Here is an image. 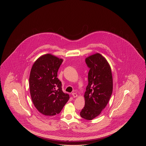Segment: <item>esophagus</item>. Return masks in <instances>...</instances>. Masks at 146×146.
<instances>
[{
  "label": "esophagus",
  "mask_w": 146,
  "mask_h": 146,
  "mask_svg": "<svg viewBox=\"0 0 146 146\" xmlns=\"http://www.w3.org/2000/svg\"><path fill=\"white\" fill-rule=\"evenodd\" d=\"M72 96H73L74 98H77L78 96V95L76 94V93H72Z\"/></svg>",
  "instance_id": "34e87169"
}]
</instances>
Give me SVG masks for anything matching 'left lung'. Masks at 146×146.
<instances>
[{"label": "left lung", "mask_w": 146, "mask_h": 146, "mask_svg": "<svg viewBox=\"0 0 146 146\" xmlns=\"http://www.w3.org/2000/svg\"><path fill=\"white\" fill-rule=\"evenodd\" d=\"M86 62L90 70L84 94L85 105L80 115L85 119L92 120L101 114L109 102L113 92V78L111 66L100 53L87 57Z\"/></svg>", "instance_id": "obj_1"}]
</instances>
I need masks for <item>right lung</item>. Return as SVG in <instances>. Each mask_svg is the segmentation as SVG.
Returning <instances> with one entry per match:
<instances>
[{"instance_id":"right-lung-1","label":"right lung","mask_w":146,"mask_h":146,"mask_svg":"<svg viewBox=\"0 0 146 146\" xmlns=\"http://www.w3.org/2000/svg\"><path fill=\"white\" fill-rule=\"evenodd\" d=\"M63 59L51 54H44L33 64L29 77V88L34 106L41 114H59L69 99L62 91V84L57 78Z\"/></svg>"}]
</instances>
